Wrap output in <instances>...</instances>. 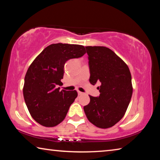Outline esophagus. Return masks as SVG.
I'll return each mask as SVG.
<instances>
[{"instance_id": "obj_1", "label": "esophagus", "mask_w": 160, "mask_h": 160, "mask_svg": "<svg viewBox=\"0 0 160 160\" xmlns=\"http://www.w3.org/2000/svg\"><path fill=\"white\" fill-rule=\"evenodd\" d=\"M78 95H82L83 94V93L81 92H80V91L78 92Z\"/></svg>"}]
</instances>
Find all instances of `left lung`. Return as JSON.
<instances>
[{"label": "left lung", "instance_id": "obj_1", "mask_svg": "<svg viewBox=\"0 0 160 160\" xmlns=\"http://www.w3.org/2000/svg\"><path fill=\"white\" fill-rule=\"evenodd\" d=\"M90 66V82H100L99 97L90 96L84 107L90 122L99 128H108L125 115L132 94L131 74L128 66L110 48L85 47Z\"/></svg>", "mask_w": 160, "mask_h": 160}]
</instances>
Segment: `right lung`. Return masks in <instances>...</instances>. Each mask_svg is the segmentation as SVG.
<instances>
[{"instance_id": "right-lung-1", "label": "right lung", "mask_w": 160, "mask_h": 160, "mask_svg": "<svg viewBox=\"0 0 160 160\" xmlns=\"http://www.w3.org/2000/svg\"><path fill=\"white\" fill-rule=\"evenodd\" d=\"M86 53L82 45L53 44L46 47L29 66L25 77L23 95L32 117L40 125L54 127L66 118L78 97L73 91H59L67 61Z\"/></svg>"}]
</instances>
